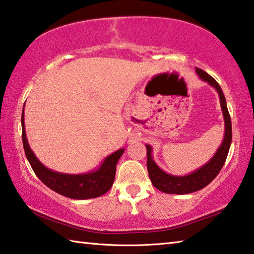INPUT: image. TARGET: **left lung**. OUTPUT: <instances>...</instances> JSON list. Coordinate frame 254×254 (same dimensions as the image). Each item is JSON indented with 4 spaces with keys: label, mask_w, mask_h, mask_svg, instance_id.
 <instances>
[{
    "label": "left lung",
    "mask_w": 254,
    "mask_h": 254,
    "mask_svg": "<svg viewBox=\"0 0 254 254\" xmlns=\"http://www.w3.org/2000/svg\"><path fill=\"white\" fill-rule=\"evenodd\" d=\"M195 72L202 81L206 82L207 84L211 85L218 92L220 105L221 109H222L224 119V136L222 143L218 147L214 155L202 167L186 175H174L163 171L153 159V155H152L153 149H152V146L150 144H145L147 155L146 165L151 182L158 190L169 193V194H189V193L201 190V189L205 188L207 184L213 181L224 165L232 141L231 118H230L227 101H225L222 89L220 87L219 83L203 70L195 67Z\"/></svg>",
    "instance_id": "8db88e82"
}]
</instances>
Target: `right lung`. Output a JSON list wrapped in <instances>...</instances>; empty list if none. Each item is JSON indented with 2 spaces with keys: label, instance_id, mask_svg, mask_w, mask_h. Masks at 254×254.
Returning <instances> with one entry per match:
<instances>
[{
  "label": "right lung",
  "instance_id": "right-lung-1",
  "mask_svg": "<svg viewBox=\"0 0 254 254\" xmlns=\"http://www.w3.org/2000/svg\"><path fill=\"white\" fill-rule=\"evenodd\" d=\"M22 141L24 146L25 155L34 173L45 186L59 194L74 200L93 199L103 195L112 188L114 182L117 164L126 149H119L104 158L99 168L90 172L80 174H70L53 171L36 158L34 152L27 142L25 123H24V107L22 111Z\"/></svg>",
  "mask_w": 254,
  "mask_h": 254
}]
</instances>
